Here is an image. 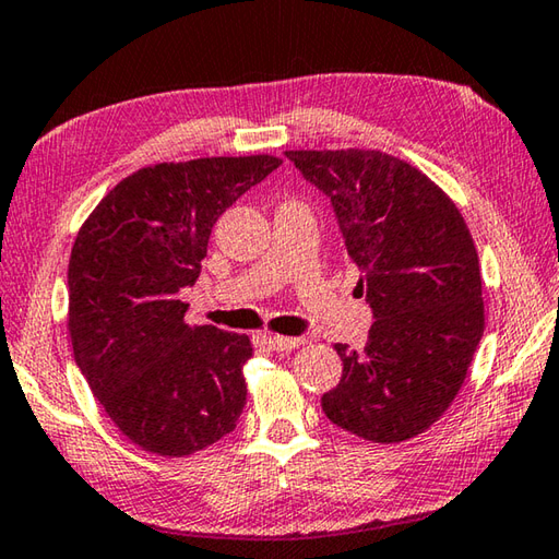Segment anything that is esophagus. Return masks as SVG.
I'll return each mask as SVG.
<instances>
[{
	"instance_id": "obj_1",
	"label": "esophagus",
	"mask_w": 559,
	"mask_h": 559,
	"mask_svg": "<svg viewBox=\"0 0 559 559\" xmlns=\"http://www.w3.org/2000/svg\"><path fill=\"white\" fill-rule=\"evenodd\" d=\"M259 340L273 352H290V349H296V347H300L302 342H306L300 337H281V334H261Z\"/></svg>"
}]
</instances>
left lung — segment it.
Segmentation results:
<instances>
[{
  "instance_id": "1",
  "label": "left lung",
  "mask_w": 559,
  "mask_h": 559,
  "mask_svg": "<svg viewBox=\"0 0 559 559\" xmlns=\"http://www.w3.org/2000/svg\"><path fill=\"white\" fill-rule=\"evenodd\" d=\"M332 200L373 310L361 352L334 344L342 379L322 411L357 438L395 444L440 420L484 334L481 269L460 207L383 151H286Z\"/></svg>"
}]
</instances>
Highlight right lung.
I'll return each mask as SVG.
<instances>
[{
	"label": "right lung",
	"instance_id": "right-lung-1",
	"mask_svg": "<svg viewBox=\"0 0 559 559\" xmlns=\"http://www.w3.org/2000/svg\"><path fill=\"white\" fill-rule=\"evenodd\" d=\"M278 156H212L139 168L99 200L68 263V334L107 418L151 454L188 456L237 428L247 334L188 324L212 227Z\"/></svg>",
	"mask_w": 559,
	"mask_h": 559
}]
</instances>
